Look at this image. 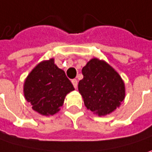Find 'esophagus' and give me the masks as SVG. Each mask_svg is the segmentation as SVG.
Instances as JSON below:
<instances>
[{
  "instance_id": "obj_1",
  "label": "esophagus",
  "mask_w": 152,
  "mask_h": 152,
  "mask_svg": "<svg viewBox=\"0 0 152 152\" xmlns=\"http://www.w3.org/2000/svg\"><path fill=\"white\" fill-rule=\"evenodd\" d=\"M71 83H72L74 88L76 89V88H77V80H76V79H73V80H71Z\"/></svg>"
}]
</instances>
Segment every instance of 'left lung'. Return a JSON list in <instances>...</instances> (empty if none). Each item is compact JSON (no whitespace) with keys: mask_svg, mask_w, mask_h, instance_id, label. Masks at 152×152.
<instances>
[{"mask_svg":"<svg viewBox=\"0 0 152 152\" xmlns=\"http://www.w3.org/2000/svg\"><path fill=\"white\" fill-rule=\"evenodd\" d=\"M78 90L88 110L102 117L114 111L125 96L124 83L104 61L93 58L83 68Z\"/></svg>","mask_w":152,"mask_h":152,"instance_id":"8db88e82","label":"left lung"}]
</instances>
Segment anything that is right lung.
Returning <instances> with one entry per match:
<instances>
[{"mask_svg": "<svg viewBox=\"0 0 152 152\" xmlns=\"http://www.w3.org/2000/svg\"><path fill=\"white\" fill-rule=\"evenodd\" d=\"M74 90L65 72L55 64L54 59L37 64L27 76L23 87L26 100L35 111L43 116L58 112L66 95Z\"/></svg>", "mask_w": 152, "mask_h": 152, "instance_id": "add662e5", "label": "right lung"}]
</instances>
